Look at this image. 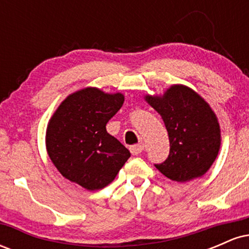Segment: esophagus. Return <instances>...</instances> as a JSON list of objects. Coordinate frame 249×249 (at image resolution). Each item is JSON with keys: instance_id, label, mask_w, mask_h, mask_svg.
<instances>
[{"instance_id": "34e87169", "label": "esophagus", "mask_w": 249, "mask_h": 249, "mask_svg": "<svg viewBox=\"0 0 249 249\" xmlns=\"http://www.w3.org/2000/svg\"><path fill=\"white\" fill-rule=\"evenodd\" d=\"M144 148H145L144 144L141 142V144H137V145H133V146H131L130 151L133 156H138V154H141L142 151H144Z\"/></svg>"}]
</instances>
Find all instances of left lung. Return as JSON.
<instances>
[{
    "label": "left lung",
    "instance_id": "8db88e82",
    "mask_svg": "<svg viewBox=\"0 0 249 249\" xmlns=\"http://www.w3.org/2000/svg\"><path fill=\"white\" fill-rule=\"evenodd\" d=\"M166 126L170 154L154 166L173 181L186 182L202 177L218 157L220 125L210 104L191 88L173 84L162 95H145Z\"/></svg>",
    "mask_w": 249,
    "mask_h": 249
}]
</instances>
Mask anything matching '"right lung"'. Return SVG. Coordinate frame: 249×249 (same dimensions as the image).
Wrapping results in <instances>:
<instances>
[{"instance_id":"obj_1","label":"right lung","mask_w":249,"mask_h":249,"mask_svg":"<svg viewBox=\"0 0 249 249\" xmlns=\"http://www.w3.org/2000/svg\"><path fill=\"white\" fill-rule=\"evenodd\" d=\"M124 103L121 92L88 87L70 93L51 116L45 146L65 179L88 191L113 181L131 153L107 131V122Z\"/></svg>"}]
</instances>
